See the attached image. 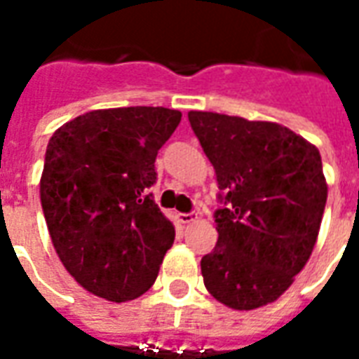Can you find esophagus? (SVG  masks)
I'll list each match as a JSON object with an SVG mask.
<instances>
[{"instance_id": "obj_1", "label": "esophagus", "mask_w": 359, "mask_h": 359, "mask_svg": "<svg viewBox=\"0 0 359 359\" xmlns=\"http://www.w3.org/2000/svg\"><path fill=\"white\" fill-rule=\"evenodd\" d=\"M176 219L180 221L182 225H189V223L198 219V214H177Z\"/></svg>"}]
</instances>
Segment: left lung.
I'll use <instances>...</instances> for the list:
<instances>
[{"mask_svg": "<svg viewBox=\"0 0 359 359\" xmlns=\"http://www.w3.org/2000/svg\"><path fill=\"white\" fill-rule=\"evenodd\" d=\"M189 123L227 204L201 261L204 285L234 311L274 303L316 246L327 201L320 151L271 121L189 111Z\"/></svg>", "mask_w": 359, "mask_h": 359, "instance_id": "1", "label": "left lung"}]
</instances>
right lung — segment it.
Returning <instances> with one entry per match:
<instances>
[{
  "instance_id": "obj_1",
  "label": "right lung",
  "mask_w": 359,
  "mask_h": 359,
  "mask_svg": "<svg viewBox=\"0 0 359 359\" xmlns=\"http://www.w3.org/2000/svg\"><path fill=\"white\" fill-rule=\"evenodd\" d=\"M182 111L94 109L48 140L39 196L62 265L96 297L125 303L155 284L174 225L147 189Z\"/></svg>"
}]
</instances>
